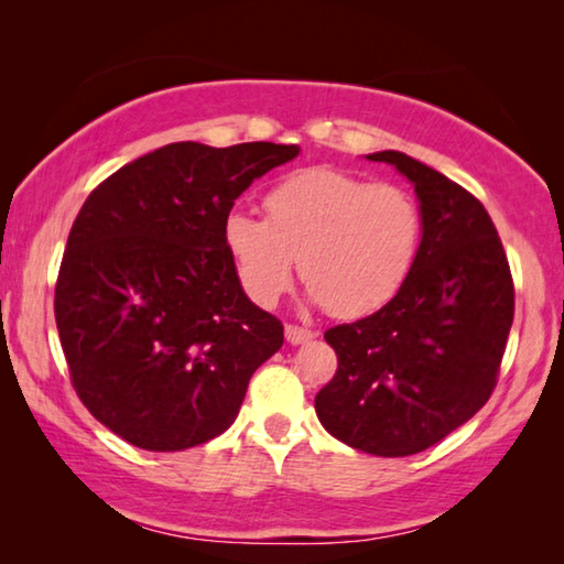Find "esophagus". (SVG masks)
Returning <instances> with one entry per match:
<instances>
[{
  "instance_id": "obj_1",
  "label": "esophagus",
  "mask_w": 564,
  "mask_h": 564,
  "mask_svg": "<svg viewBox=\"0 0 564 564\" xmlns=\"http://www.w3.org/2000/svg\"><path fill=\"white\" fill-rule=\"evenodd\" d=\"M313 336H316V333H313L311 328H303V326H293V323H289V326H285V340L289 343H305V340H311Z\"/></svg>"
}]
</instances>
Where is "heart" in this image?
Wrapping results in <instances>:
<instances>
[{
	"label": "heart",
	"mask_w": 564,
	"mask_h": 564,
	"mask_svg": "<svg viewBox=\"0 0 564 564\" xmlns=\"http://www.w3.org/2000/svg\"><path fill=\"white\" fill-rule=\"evenodd\" d=\"M263 208L265 221L238 208L224 218L226 251L259 305L281 299L295 259L311 299L340 318L383 308L413 273L423 216L400 186L311 166L281 178Z\"/></svg>",
	"instance_id": "obj_1"
}]
</instances>
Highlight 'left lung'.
<instances>
[{"mask_svg":"<svg viewBox=\"0 0 564 564\" xmlns=\"http://www.w3.org/2000/svg\"><path fill=\"white\" fill-rule=\"evenodd\" d=\"M368 159L413 181L423 241L393 301L326 330L338 370L318 390L316 413L356 451L405 457L441 443L488 403L514 285L498 228L470 191L400 151Z\"/></svg>","mask_w":564,"mask_h":564,"instance_id":"1","label":"left lung"}]
</instances>
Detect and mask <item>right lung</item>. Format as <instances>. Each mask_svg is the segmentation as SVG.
I'll list each match as a JSON object with an SVG mask.
<instances>
[{
	"label": "right lung",
	"instance_id": "add662e5",
	"mask_svg": "<svg viewBox=\"0 0 564 564\" xmlns=\"http://www.w3.org/2000/svg\"><path fill=\"white\" fill-rule=\"evenodd\" d=\"M295 144L161 147L91 191L56 275L76 395L123 441L176 453L231 427L283 326L248 301L224 243L234 202Z\"/></svg>",
	"mask_w": 564,
	"mask_h": 564
}]
</instances>
